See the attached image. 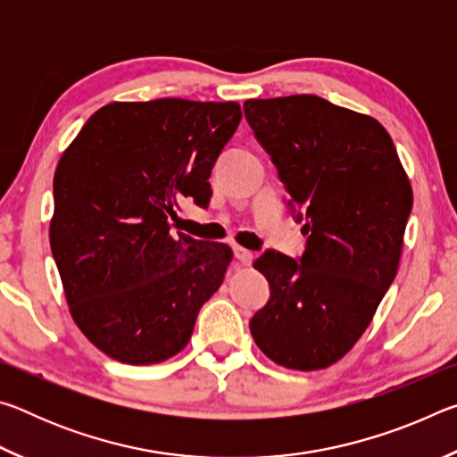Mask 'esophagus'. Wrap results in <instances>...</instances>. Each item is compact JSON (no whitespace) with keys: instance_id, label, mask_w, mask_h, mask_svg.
<instances>
[{"instance_id":"obj_1","label":"esophagus","mask_w":457,"mask_h":457,"mask_svg":"<svg viewBox=\"0 0 457 457\" xmlns=\"http://www.w3.org/2000/svg\"><path fill=\"white\" fill-rule=\"evenodd\" d=\"M234 256L239 264H244V266L252 264V260H253V253L250 250H245V247H242V245H234Z\"/></svg>"}]
</instances>
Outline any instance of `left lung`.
<instances>
[{
	"label": "left lung",
	"mask_w": 457,
	"mask_h": 457,
	"mask_svg": "<svg viewBox=\"0 0 457 457\" xmlns=\"http://www.w3.org/2000/svg\"><path fill=\"white\" fill-rule=\"evenodd\" d=\"M244 112L308 236L300 262L272 250L253 262L270 300L252 316V337L276 365L327 369L353 349L395 280L411 183L369 114L314 95L252 98Z\"/></svg>",
	"instance_id": "left-lung-1"
}]
</instances>
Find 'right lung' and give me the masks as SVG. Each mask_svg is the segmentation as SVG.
I'll use <instances>...</instances> for the list:
<instances>
[{"instance_id": "1", "label": "right lung", "mask_w": 457, "mask_h": 457, "mask_svg": "<svg viewBox=\"0 0 457 457\" xmlns=\"http://www.w3.org/2000/svg\"><path fill=\"white\" fill-rule=\"evenodd\" d=\"M239 120L237 103H111L62 153L50 247L74 322L111 359H171L221 286L231 247L173 236L171 220L183 201L210 204Z\"/></svg>"}]
</instances>
